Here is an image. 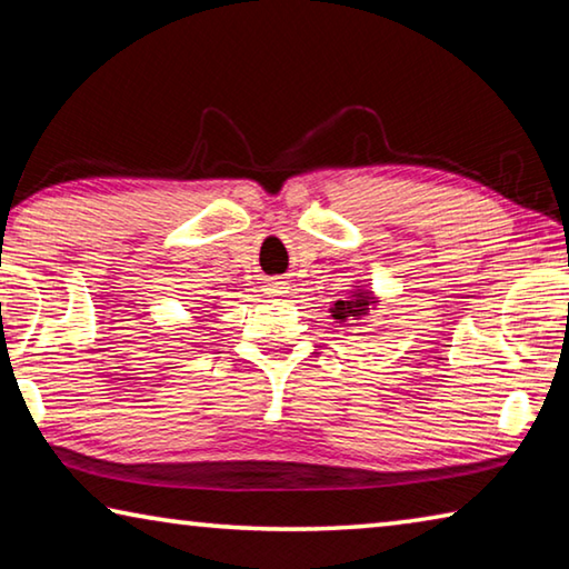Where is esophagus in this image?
I'll use <instances>...</instances> for the list:
<instances>
[{
  "label": "esophagus",
  "mask_w": 569,
  "mask_h": 569,
  "mask_svg": "<svg viewBox=\"0 0 569 569\" xmlns=\"http://www.w3.org/2000/svg\"><path fill=\"white\" fill-rule=\"evenodd\" d=\"M266 291L271 293V296H286L288 293V283L281 281V278H271V281H268Z\"/></svg>",
  "instance_id": "34e87169"
}]
</instances>
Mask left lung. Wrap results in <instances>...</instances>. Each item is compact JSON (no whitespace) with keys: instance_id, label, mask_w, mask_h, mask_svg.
<instances>
[{"instance_id":"left-lung-1","label":"left lung","mask_w":569,"mask_h":569,"mask_svg":"<svg viewBox=\"0 0 569 569\" xmlns=\"http://www.w3.org/2000/svg\"><path fill=\"white\" fill-rule=\"evenodd\" d=\"M369 303H373L369 293H353L351 301H336L333 308H331V313H333V319L346 321L349 316L369 313Z\"/></svg>"}]
</instances>
